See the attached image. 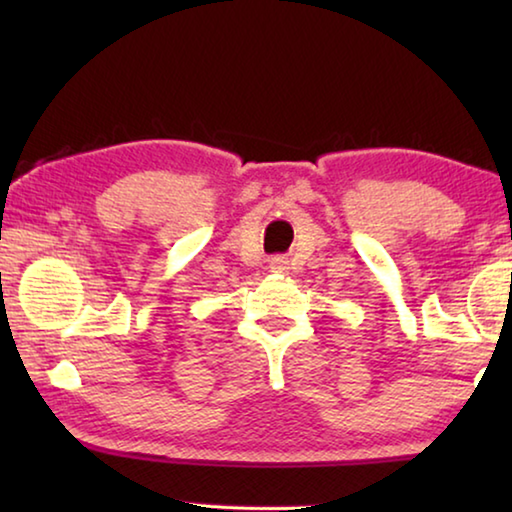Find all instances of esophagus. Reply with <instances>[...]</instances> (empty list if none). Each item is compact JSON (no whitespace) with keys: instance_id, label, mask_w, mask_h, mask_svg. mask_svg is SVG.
Wrapping results in <instances>:
<instances>
[{"instance_id":"esophagus-1","label":"esophagus","mask_w":512,"mask_h":512,"mask_svg":"<svg viewBox=\"0 0 512 512\" xmlns=\"http://www.w3.org/2000/svg\"><path fill=\"white\" fill-rule=\"evenodd\" d=\"M287 264H289L287 259L282 257V259H277V262L273 264V268H275V271H280V273H282V271H287Z\"/></svg>"}]
</instances>
